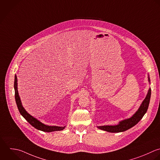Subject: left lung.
I'll return each mask as SVG.
<instances>
[{"instance_id":"obj_1","label":"left lung","mask_w":160,"mask_h":160,"mask_svg":"<svg viewBox=\"0 0 160 160\" xmlns=\"http://www.w3.org/2000/svg\"><path fill=\"white\" fill-rule=\"evenodd\" d=\"M148 81L150 82L149 75ZM151 97V88H149L146 98L143 101L137 112L130 118L122 120L117 125H105L97 127L98 128L111 133H119L125 132L136 125L143 117L148 108Z\"/></svg>"}]
</instances>
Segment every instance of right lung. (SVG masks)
I'll return each mask as SVG.
<instances>
[{
  "instance_id": "1",
  "label": "right lung",
  "mask_w": 160,
  "mask_h": 160,
  "mask_svg": "<svg viewBox=\"0 0 160 160\" xmlns=\"http://www.w3.org/2000/svg\"><path fill=\"white\" fill-rule=\"evenodd\" d=\"M14 90H15V99L17 103V108L18 109V111L22 115V116L35 128L41 130L42 132H52L55 131H60L63 130L65 128V127H57V126H48L42 123H41L40 121L37 120L35 118L31 116L30 114H28L26 110L23 107L21 100L20 98V97L18 95V90H17V76L15 75V80H14Z\"/></svg>"
}]
</instances>
